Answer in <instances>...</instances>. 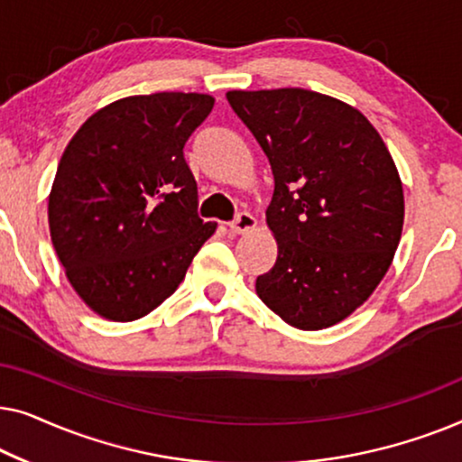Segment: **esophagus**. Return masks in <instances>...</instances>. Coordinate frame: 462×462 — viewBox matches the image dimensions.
I'll list each match as a JSON object with an SVG mask.
<instances>
[{"mask_svg":"<svg viewBox=\"0 0 462 462\" xmlns=\"http://www.w3.org/2000/svg\"><path fill=\"white\" fill-rule=\"evenodd\" d=\"M256 226V218L252 217L250 212H239L237 218L229 225V229L236 233V236H244V233H250Z\"/></svg>","mask_w":462,"mask_h":462,"instance_id":"esophagus-1","label":"esophagus"}]
</instances>
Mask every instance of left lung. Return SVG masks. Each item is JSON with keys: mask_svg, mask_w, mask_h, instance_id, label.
Segmentation results:
<instances>
[{"mask_svg": "<svg viewBox=\"0 0 462 462\" xmlns=\"http://www.w3.org/2000/svg\"><path fill=\"white\" fill-rule=\"evenodd\" d=\"M226 100L269 157L267 225L277 261L256 294L299 330L362 307L387 273L403 226L393 157L356 106L302 88L231 90Z\"/></svg>", "mask_w": 462, "mask_h": 462, "instance_id": "left-lung-1", "label": "left lung"}]
</instances>
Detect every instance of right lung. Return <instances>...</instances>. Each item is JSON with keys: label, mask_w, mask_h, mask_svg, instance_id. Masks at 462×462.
Wrapping results in <instances>:
<instances>
[{"label": "right lung", "mask_w": 462, "mask_h": 462, "mask_svg": "<svg viewBox=\"0 0 462 462\" xmlns=\"http://www.w3.org/2000/svg\"><path fill=\"white\" fill-rule=\"evenodd\" d=\"M198 92L119 98L69 141L48 198L56 256L79 299L111 321L160 307L217 223L198 217L182 147L212 111Z\"/></svg>", "instance_id": "right-lung-1"}]
</instances>
